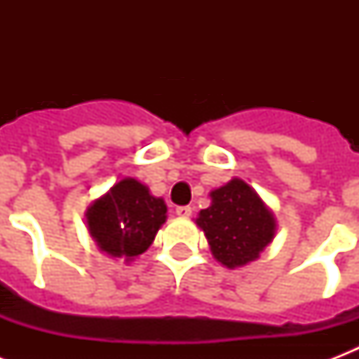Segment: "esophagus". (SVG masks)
Wrapping results in <instances>:
<instances>
[{"mask_svg":"<svg viewBox=\"0 0 359 359\" xmlns=\"http://www.w3.org/2000/svg\"><path fill=\"white\" fill-rule=\"evenodd\" d=\"M175 214H177L179 218H190V216H191V207H177Z\"/></svg>","mask_w":359,"mask_h":359,"instance_id":"34e87169","label":"esophagus"}]
</instances>
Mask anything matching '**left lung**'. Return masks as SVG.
<instances>
[{
  "label": "left lung",
  "instance_id": "obj_1",
  "mask_svg": "<svg viewBox=\"0 0 359 359\" xmlns=\"http://www.w3.org/2000/svg\"><path fill=\"white\" fill-rule=\"evenodd\" d=\"M210 199L196 224L207 236L214 259L227 268L255 261L276 233L272 210L242 179L212 190Z\"/></svg>",
  "mask_w": 359,
  "mask_h": 359
}]
</instances>
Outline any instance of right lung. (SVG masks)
Here are the masks:
<instances>
[{
	"label": "right lung",
	"mask_w": 359,
	"mask_h": 359,
	"mask_svg": "<svg viewBox=\"0 0 359 359\" xmlns=\"http://www.w3.org/2000/svg\"><path fill=\"white\" fill-rule=\"evenodd\" d=\"M168 207L145 184L123 179L87 208V227L100 251L128 262L149 250Z\"/></svg>",
	"instance_id": "right-lung-1"
}]
</instances>
